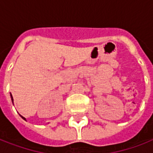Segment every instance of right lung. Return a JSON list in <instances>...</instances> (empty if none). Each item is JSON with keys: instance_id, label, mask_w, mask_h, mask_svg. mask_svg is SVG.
<instances>
[{"instance_id": "add662e5", "label": "right lung", "mask_w": 153, "mask_h": 153, "mask_svg": "<svg viewBox=\"0 0 153 153\" xmlns=\"http://www.w3.org/2000/svg\"><path fill=\"white\" fill-rule=\"evenodd\" d=\"M11 99H12V101H13V97H12V95H11ZM21 117H22V118H23L24 120H25V117H22V116H21Z\"/></svg>"}]
</instances>
